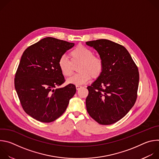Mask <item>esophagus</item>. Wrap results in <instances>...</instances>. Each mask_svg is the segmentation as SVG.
Here are the masks:
<instances>
[{
    "mask_svg": "<svg viewBox=\"0 0 159 159\" xmlns=\"http://www.w3.org/2000/svg\"><path fill=\"white\" fill-rule=\"evenodd\" d=\"M81 87H82V86H80V85H76V89H77V90L80 89Z\"/></svg>",
    "mask_w": 159,
    "mask_h": 159,
    "instance_id": "obj_1",
    "label": "esophagus"
}]
</instances>
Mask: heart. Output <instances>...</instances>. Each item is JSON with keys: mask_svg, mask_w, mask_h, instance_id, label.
<instances>
[{"mask_svg": "<svg viewBox=\"0 0 159 159\" xmlns=\"http://www.w3.org/2000/svg\"><path fill=\"white\" fill-rule=\"evenodd\" d=\"M69 60L65 56L60 57L58 65L61 74L65 77H69L74 73V65L79 64L77 71L79 72L68 79L67 83L76 85H83L93 77L98 79L102 74L104 63L99 56L94 55V52L90 48L79 45L70 53Z\"/></svg>", "mask_w": 159, "mask_h": 159, "instance_id": "obj_1", "label": "heart"}]
</instances>
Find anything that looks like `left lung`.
I'll list each match as a JSON object with an SVG mask.
<instances>
[{"label":"left lung","mask_w":159,"mask_h":159,"mask_svg":"<svg viewBox=\"0 0 159 159\" xmlns=\"http://www.w3.org/2000/svg\"><path fill=\"white\" fill-rule=\"evenodd\" d=\"M86 44L98 51L104 63L101 76L87 87V111L101 125L115 123L127 114L137 100L138 67L127 50L120 44L105 39Z\"/></svg>","instance_id":"1"}]
</instances>
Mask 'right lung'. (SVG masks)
<instances>
[{
  "mask_svg": "<svg viewBox=\"0 0 159 159\" xmlns=\"http://www.w3.org/2000/svg\"><path fill=\"white\" fill-rule=\"evenodd\" d=\"M74 44L47 37L31 45L21 57L15 89L22 109L40 122L50 123L61 116L76 93L74 84L58 88L65 82L58 60Z\"/></svg>",
  "mask_w": 159,
  "mask_h": 159,
  "instance_id": "add662e5",
  "label": "right lung"
}]
</instances>
